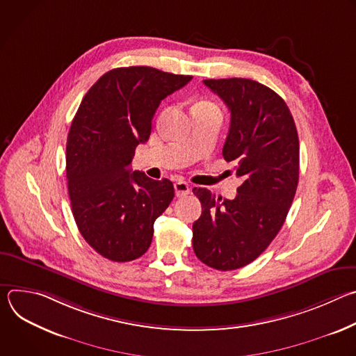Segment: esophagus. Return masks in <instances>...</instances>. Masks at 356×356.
Here are the masks:
<instances>
[{
  "label": "esophagus",
  "mask_w": 356,
  "mask_h": 356,
  "mask_svg": "<svg viewBox=\"0 0 356 356\" xmlns=\"http://www.w3.org/2000/svg\"><path fill=\"white\" fill-rule=\"evenodd\" d=\"M175 191L177 197H184L190 193V184L184 180H176L175 183Z\"/></svg>",
  "instance_id": "obj_1"
}]
</instances>
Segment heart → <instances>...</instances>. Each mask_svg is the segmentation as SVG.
<instances>
[{
	"label": "heart",
	"mask_w": 356,
	"mask_h": 356,
	"mask_svg": "<svg viewBox=\"0 0 356 356\" xmlns=\"http://www.w3.org/2000/svg\"><path fill=\"white\" fill-rule=\"evenodd\" d=\"M200 104H210V103H200Z\"/></svg>",
	"instance_id": "b5f03b06"
}]
</instances>
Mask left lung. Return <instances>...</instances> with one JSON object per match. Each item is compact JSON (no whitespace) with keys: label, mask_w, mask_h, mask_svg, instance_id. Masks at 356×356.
<instances>
[{"label":"left lung","mask_w":356,"mask_h":356,"mask_svg":"<svg viewBox=\"0 0 356 356\" xmlns=\"http://www.w3.org/2000/svg\"><path fill=\"white\" fill-rule=\"evenodd\" d=\"M204 84L231 111L222 156L242 184L234 200L193 188L202 209L193 249L207 266L235 270L255 261L284 224L298 183V135L284 99L269 87L238 77Z\"/></svg>","instance_id":"8db88e82"}]
</instances>
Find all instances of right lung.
Segmentation results:
<instances>
[{
	"label": "right lung",
	"instance_id": "1",
	"mask_svg": "<svg viewBox=\"0 0 356 356\" xmlns=\"http://www.w3.org/2000/svg\"><path fill=\"white\" fill-rule=\"evenodd\" d=\"M190 80L147 66L118 67L84 95L67 136L66 176L77 228L101 257L129 262L150 246L154 224L175 197L173 183L129 165L149 139L161 101Z\"/></svg>",
	"mask_w": 356,
	"mask_h": 356
}]
</instances>
